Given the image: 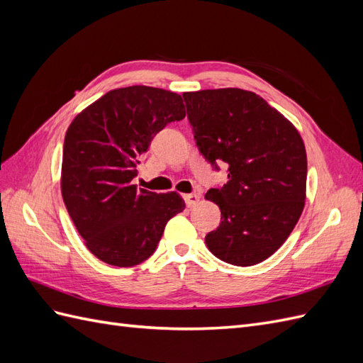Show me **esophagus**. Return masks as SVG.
<instances>
[{
	"mask_svg": "<svg viewBox=\"0 0 363 363\" xmlns=\"http://www.w3.org/2000/svg\"><path fill=\"white\" fill-rule=\"evenodd\" d=\"M184 201H186V204H188V207H194L196 203L200 201V195L199 194H186Z\"/></svg>",
	"mask_w": 363,
	"mask_h": 363,
	"instance_id": "1",
	"label": "esophagus"
}]
</instances>
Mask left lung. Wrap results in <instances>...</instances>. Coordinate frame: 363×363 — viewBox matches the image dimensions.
<instances>
[{"label":"left lung","mask_w":363,"mask_h":363,"mask_svg":"<svg viewBox=\"0 0 363 363\" xmlns=\"http://www.w3.org/2000/svg\"><path fill=\"white\" fill-rule=\"evenodd\" d=\"M194 139L215 169L228 164V182L206 200L221 208L207 233L212 255L251 267L274 255L298 223L306 200L304 142L289 121L255 92L225 87L184 92Z\"/></svg>","instance_id":"obj_1"}]
</instances>
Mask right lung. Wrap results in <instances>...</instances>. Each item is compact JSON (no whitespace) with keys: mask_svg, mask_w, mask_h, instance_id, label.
I'll list each match as a JSON object with an SVG mask.
<instances>
[{"mask_svg":"<svg viewBox=\"0 0 363 363\" xmlns=\"http://www.w3.org/2000/svg\"><path fill=\"white\" fill-rule=\"evenodd\" d=\"M184 116L179 94L128 86L107 92L71 123L62 196L87 250L108 265L127 268L147 260L167 223L184 211L177 192L156 194L131 183L152 138Z\"/></svg>","mask_w":363,"mask_h":363,"instance_id":"obj_1","label":"right lung"}]
</instances>
